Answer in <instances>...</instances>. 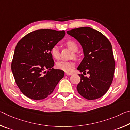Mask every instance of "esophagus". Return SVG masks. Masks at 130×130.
<instances>
[{"label":"esophagus","mask_w":130,"mask_h":130,"mask_svg":"<svg viewBox=\"0 0 130 130\" xmlns=\"http://www.w3.org/2000/svg\"><path fill=\"white\" fill-rule=\"evenodd\" d=\"M72 74V73H65V75H67V76H70V75H71Z\"/></svg>","instance_id":"34e87169"}]
</instances>
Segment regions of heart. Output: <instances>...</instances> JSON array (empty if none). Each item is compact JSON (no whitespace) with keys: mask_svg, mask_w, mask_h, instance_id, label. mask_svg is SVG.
Listing matches in <instances>:
<instances>
[{"mask_svg":"<svg viewBox=\"0 0 130 130\" xmlns=\"http://www.w3.org/2000/svg\"><path fill=\"white\" fill-rule=\"evenodd\" d=\"M65 45L69 49H70L73 52H74L73 54L74 58H78V55L76 52L78 51V47L77 43L73 40H68L65 42ZM50 53L52 57L55 59H58L60 57V51L57 46H53L50 49ZM74 64L70 61H61L58 62L56 63V67L59 69L63 70L64 72L69 73L71 72L72 68L74 67Z\"/></svg>","mask_w":130,"mask_h":130,"instance_id":"heart-1","label":"heart"}]
</instances>
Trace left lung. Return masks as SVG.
Returning <instances> with one entry per match:
<instances>
[{
	"label": "left lung",
	"mask_w": 130,
	"mask_h": 130,
	"mask_svg": "<svg viewBox=\"0 0 130 130\" xmlns=\"http://www.w3.org/2000/svg\"><path fill=\"white\" fill-rule=\"evenodd\" d=\"M67 33L83 47L84 58L77 69L85 75L90 74L88 78L79 74L78 93L88 100L101 98L109 89L114 76L115 61L111 42L102 33L89 27L74 28Z\"/></svg>",
	"instance_id": "left-lung-1"
}]
</instances>
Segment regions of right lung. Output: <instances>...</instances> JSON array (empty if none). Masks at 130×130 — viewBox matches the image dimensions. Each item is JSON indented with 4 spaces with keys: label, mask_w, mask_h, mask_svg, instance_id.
<instances>
[{
    "label": "right lung",
    "mask_w": 130,
    "mask_h": 130,
    "mask_svg": "<svg viewBox=\"0 0 130 130\" xmlns=\"http://www.w3.org/2000/svg\"><path fill=\"white\" fill-rule=\"evenodd\" d=\"M65 34L64 31L41 29L26 35L18 42L11 70L17 86L28 98H46L64 76L63 70L53 68L50 49Z\"/></svg>",
    "instance_id": "1"
}]
</instances>
